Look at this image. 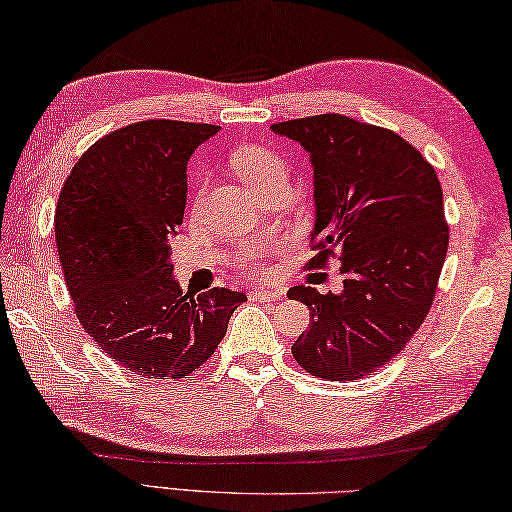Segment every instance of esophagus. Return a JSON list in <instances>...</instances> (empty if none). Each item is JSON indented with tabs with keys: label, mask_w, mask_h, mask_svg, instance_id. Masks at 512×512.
Segmentation results:
<instances>
[{
	"label": "esophagus",
	"mask_w": 512,
	"mask_h": 512,
	"mask_svg": "<svg viewBox=\"0 0 512 512\" xmlns=\"http://www.w3.org/2000/svg\"><path fill=\"white\" fill-rule=\"evenodd\" d=\"M285 291L283 289H254L249 298L252 300H260V302H276V300H283Z\"/></svg>",
	"instance_id": "esophagus-1"
}]
</instances>
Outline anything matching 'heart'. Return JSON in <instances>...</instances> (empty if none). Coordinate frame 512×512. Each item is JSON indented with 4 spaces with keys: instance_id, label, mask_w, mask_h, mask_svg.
<instances>
[{
    "instance_id": "obj_1",
    "label": "heart",
    "mask_w": 512,
    "mask_h": 512,
    "mask_svg": "<svg viewBox=\"0 0 512 512\" xmlns=\"http://www.w3.org/2000/svg\"><path fill=\"white\" fill-rule=\"evenodd\" d=\"M232 170L241 176L243 183L254 194L265 190L274 183H287V163L283 156H278L274 150L263 148V145H238L229 156ZM274 254V245L269 243H254L236 254L234 267L243 276H260L267 271V260Z\"/></svg>"
}]
</instances>
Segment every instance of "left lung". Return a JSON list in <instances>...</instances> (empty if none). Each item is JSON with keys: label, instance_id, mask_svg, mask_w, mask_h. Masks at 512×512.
Segmentation results:
<instances>
[{"label": "left lung", "instance_id": "obj_1", "mask_svg": "<svg viewBox=\"0 0 512 512\" xmlns=\"http://www.w3.org/2000/svg\"><path fill=\"white\" fill-rule=\"evenodd\" d=\"M314 165L316 227L305 269L342 267L340 294L289 289L309 307L291 347L316 378L351 382L391 362L429 316L448 249L442 185L420 150L342 114L274 123Z\"/></svg>", "mask_w": 512, "mask_h": 512}]
</instances>
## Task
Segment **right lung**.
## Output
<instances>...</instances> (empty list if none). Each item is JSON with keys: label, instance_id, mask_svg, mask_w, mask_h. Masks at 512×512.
Segmentation results:
<instances>
[{"label": "right lung", "instance_id": "obj_1", "mask_svg": "<svg viewBox=\"0 0 512 512\" xmlns=\"http://www.w3.org/2000/svg\"><path fill=\"white\" fill-rule=\"evenodd\" d=\"M218 125L150 119L83 152L61 187L55 241L77 318L123 369L176 380L210 360L247 300L214 287L183 294L170 236L183 223L187 161Z\"/></svg>", "mask_w": 512, "mask_h": 512}]
</instances>
